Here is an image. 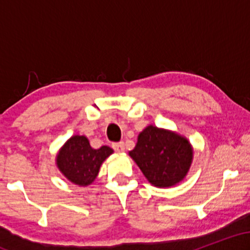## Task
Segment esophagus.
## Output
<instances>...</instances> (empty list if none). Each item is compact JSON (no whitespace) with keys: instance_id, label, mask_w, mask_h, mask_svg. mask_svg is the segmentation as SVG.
<instances>
[{"instance_id":"obj_1","label":"esophagus","mask_w":250,"mask_h":250,"mask_svg":"<svg viewBox=\"0 0 250 250\" xmlns=\"http://www.w3.org/2000/svg\"><path fill=\"white\" fill-rule=\"evenodd\" d=\"M113 149L117 153H122L125 151V143L123 142H117V143H113Z\"/></svg>"}]
</instances>
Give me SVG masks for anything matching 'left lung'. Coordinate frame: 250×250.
Masks as SVG:
<instances>
[{"label":"left lung","instance_id":"8db88e82","mask_svg":"<svg viewBox=\"0 0 250 250\" xmlns=\"http://www.w3.org/2000/svg\"><path fill=\"white\" fill-rule=\"evenodd\" d=\"M143 175L156 187H171L187 174L193 160L188 140L173 131L149 125L129 153Z\"/></svg>","mask_w":250,"mask_h":250}]
</instances>
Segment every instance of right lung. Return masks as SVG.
I'll list each match as a JSON object with an SVG mask.
<instances>
[{
	"label": "right lung",
	"instance_id": "add662e5",
	"mask_svg": "<svg viewBox=\"0 0 250 250\" xmlns=\"http://www.w3.org/2000/svg\"><path fill=\"white\" fill-rule=\"evenodd\" d=\"M110 154H113V149L108 146L94 149L89 145L87 137L75 135L60 150L57 167L73 183L88 186L95 180L102 162Z\"/></svg>",
	"mask_w": 250,
	"mask_h": 250
}]
</instances>
